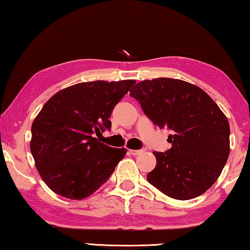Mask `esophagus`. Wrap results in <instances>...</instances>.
<instances>
[{"label":"esophagus","mask_w":250,"mask_h":250,"mask_svg":"<svg viewBox=\"0 0 250 250\" xmlns=\"http://www.w3.org/2000/svg\"><path fill=\"white\" fill-rule=\"evenodd\" d=\"M145 151H146L145 149H141V150H129V152L132 155H139V154L143 153V152H145Z\"/></svg>","instance_id":"obj_1"}]
</instances>
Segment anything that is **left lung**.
I'll list each match as a JSON object with an SVG mask.
<instances>
[{"label": "left lung", "instance_id": "8db88e82", "mask_svg": "<svg viewBox=\"0 0 250 250\" xmlns=\"http://www.w3.org/2000/svg\"><path fill=\"white\" fill-rule=\"evenodd\" d=\"M130 96L146 116L172 134V147L156 152L154 170L146 180L175 200L200 196L221 175L229 155V124L204 90L172 78L138 83Z\"/></svg>", "mask_w": 250, "mask_h": 250}]
</instances>
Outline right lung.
<instances>
[{
    "label": "right lung",
    "mask_w": 250,
    "mask_h": 250,
    "mask_svg": "<svg viewBox=\"0 0 250 250\" xmlns=\"http://www.w3.org/2000/svg\"><path fill=\"white\" fill-rule=\"evenodd\" d=\"M134 80L80 83L58 91L32 125L31 151L48 188L70 200L91 195L126 153L95 138L111 130L113 108Z\"/></svg>",
    "instance_id": "obj_1"
}]
</instances>
